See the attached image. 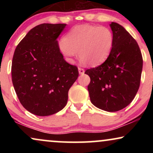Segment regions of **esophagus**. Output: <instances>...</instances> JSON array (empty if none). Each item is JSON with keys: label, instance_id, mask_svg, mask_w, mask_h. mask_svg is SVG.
<instances>
[{"label": "esophagus", "instance_id": "34e87169", "mask_svg": "<svg viewBox=\"0 0 153 153\" xmlns=\"http://www.w3.org/2000/svg\"><path fill=\"white\" fill-rule=\"evenodd\" d=\"M78 71H79V73H80V74H83L84 73H85V70L83 69V68H78Z\"/></svg>", "mask_w": 153, "mask_h": 153}]
</instances>
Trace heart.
Returning a JSON list of instances; mask_svg holds the SVG:
<instances>
[{"label":"heart","instance_id":"heart-1","mask_svg":"<svg viewBox=\"0 0 153 153\" xmlns=\"http://www.w3.org/2000/svg\"><path fill=\"white\" fill-rule=\"evenodd\" d=\"M114 36L105 26L82 24L73 27L59 42V50L69 62L77 57L90 66L102 64L112 50Z\"/></svg>","mask_w":153,"mask_h":153}]
</instances>
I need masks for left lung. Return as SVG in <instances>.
I'll list each match as a JSON object with an SVG mask.
<instances>
[{
	"label": "left lung",
	"mask_w": 153,
	"mask_h": 153,
	"mask_svg": "<svg viewBox=\"0 0 153 153\" xmlns=\"http://www.w3.org/2000/svg\"><path fill=\"white\" fill-rule=\"evenodd\" d=\"M112 50L104 62L85 71L91 82L88 90L91 103L106 111L122 110L130 103L140 85L143 59L138 44L122 26L110 24Z\"/></svg>",
	"instance_id": "left-lung-1"
}]
</instances>
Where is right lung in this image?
<instances>
[{
	"mask_svg": "<svg viewBox=\"0 0 153 153\" xmlns=\"http://www.w3.org/2000/svg\"><path fill=\"white\" fill-rule=\"evenodd\" d=\"M65 24H42L31 29L16 48L12 82L19 101L34 115L54 114L66 106L78 70L65 60L57 39Z\"/></svg>",
	"mask_w": 153,
	"mask_h": 153,
	"instance_id": "right-lung-1",
	"label": "right lung"
}]
</instances>
